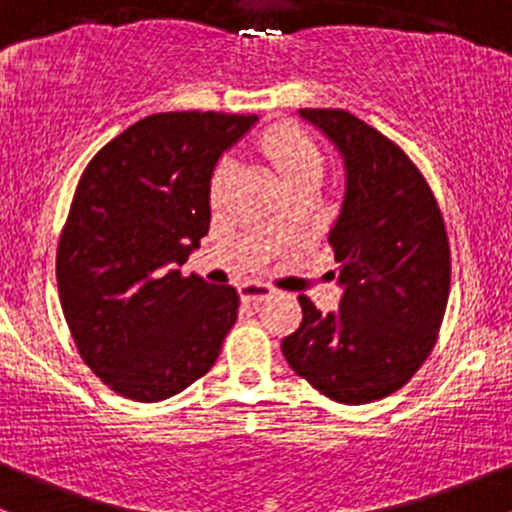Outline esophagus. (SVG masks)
I'll list each match as a JSON object with an SVG mask.
<instances>
[{"mask_svg":"<svg viewBox=\"0 0 512 512\" xmlns=\"http://www.w3.org/2000/svg\"><path fill=\"white\" fill-rule=\"evenodd\" d=\"M239 295L244 303H261V300L271 298L273 288L268 286V283H261V281H244L239 286Z\"/></svg>","mask_w":512,"mask_h":512,"instance_id":"34e87169","label":"esophagus"}]
</instances>
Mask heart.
Returning <instances> with one entry per match:
<instances>
[{"instance_id": "obj_1", "label": "heart", "mask_w": 512, "mask_h": 512, "mask_svg": "<svg viewBox=\"0 0 512 512\" xmlns=\"http://www.w3.org/2000/svg\"><path fill=\"white\" fill-rule=\"evenodd\" d=\"M258 150L263 152L268 162L273 165V170L278 172L281 182H293V179H305V177H323V155L318 152V147L313 145L298 128L293 125H276V128L266 130L258 140ZM231 162H221L219 170L214 172L212 179V199L219 202L224 197V189L229 184Z\"/></svg>"}]
</instances>
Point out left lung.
<instances>
[{
	"label": "left lung",
	"instance_id": "left-lung-1",
	"mask_svg": "<svg viewBox=\"0 0 512 512\" xmlns=\"http://www.w3.org/2000/svg\"><path fill=\"white\" fill-rule=\"evenodd\" d=\"M337 150L345 189L328 241L335 313L300 295L303 323L283 337L295 374L342 404H370L407 384L431 352L449 300L444 219L414 162L347 110L300 108Z\"/></svg>",
	"mask_w": 512,
	"mask_h": 512
}]
</instances>
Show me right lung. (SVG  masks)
<instances>
[{"label": "right lung", "instance_id": "right-lung-1", "mask_svg": "<svg viewBox=\"0 0 512 512\" xmlns=\"http://www.w3.org/2000/svg\"><path fill=\"white\" fill-rule=\"evenodd\" d=\"M256 115L157 113L88 162L56 254L61 308L83 362L123 397L160 402L212 370L239 293L179 266L212 221L221 155Z\"/></svg>", "mask_w": 512, "mask_h": 512}]
</instances>
